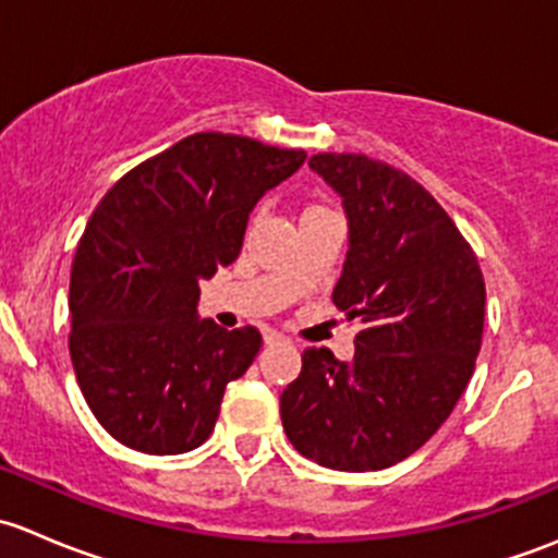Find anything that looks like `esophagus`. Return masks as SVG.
Listing matches in <instances>:
<instances>
[{"mask_svg":"<svg viewBox=\"0 0 558 558\" xmlns=\"http://www.w3.org/2000/svg\"><path fill=\"white\" fill-rule=\"evenodd\" d=\"M286 340H289V337L280 335V331L264 329V342H267V345H275V342H286Z\"/></svg>","mask_w":558,"mask_h":558,"instance_id":"1","label":"esophagus"}]
</instances>
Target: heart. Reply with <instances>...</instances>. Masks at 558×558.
<instances>
[{
	"instance_id": "heart-1",
	"label": "heart",
	"mask_w": 558,
	"mask_h": 558,
	"mask_svg": "<svg viewBox=\"0 0 558 558\" xmlns=\"http://www.w3.org/2000/svg\"><path fill=\"white\" fill-rule=\"evenodd\" d=\"M311 207H318V205H311ZM311 207H307V210H311Z\"/></svg>"
}]
</instances>
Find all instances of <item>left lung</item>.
Returning <instances> with one entry per match:
<instances>
[{
  "mask_svg": "<svg viewBox=\"0 0 558 558\" xmlns=\"http://www.w3.org/2000/svg\"><path fill=\"white\" fill-rule=\"evenodd\" d=\"M311 167L345 205L351 247L331 302L362 331L351 362L329 348L302 353L280 418L315 464L386 470L440 429L470 384L486 283L451 216L410 174L364 154H315Z\"/></svg>",
  "mask_w": 558,
  "mask_h": 558,
  "instance_id": "1",
  "label": "left lung"
}]
</instances>
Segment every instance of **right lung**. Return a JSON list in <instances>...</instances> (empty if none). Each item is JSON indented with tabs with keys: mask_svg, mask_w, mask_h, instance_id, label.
I'll return each mask as SVG.
<instances>
[{
	"mask_svg": "<svg viewBox=\"0 0 558 558\" xmlns=\"http://www.w3.org/2000/svg\"><path fill=\"white\" fill-rule=\"evenodd\" d=\"M305 159L240 134H191L123 174L88 218L70 275V356L121 446L174 456L210 437L262 335L202 320L199 280L240 256L253 205Z\"/></svg>",
	"mask_w": 558,
	"mask_h": 558,
	"instance_id": "obj_1",
	"label": "right lung"
}]
</instances>
